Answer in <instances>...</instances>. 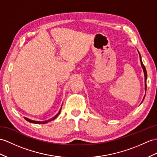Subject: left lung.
<instances>
[{"mask_svg": "<svg viewBox=\"0 0 157 157\" xmlns=\"http://www.w3.org/2000/svg\"><path fill=\"white\" fill-rule=\"evenodd\" d=\"M137 51H138V50H137ZM138 52H139V56H140V61L141 67H142V68H143V72H144V90H145V91H146V90H147V73L146 68H145V67L144 66V64H143V62H142V59H141V56H140V52H139V51H138ZM145 94H146V93H145ZM144 97H145V95L144 96L142 102H141V103H142V102H143V101H144ZM141 103H140V104H141Z\"/></svg>", "mask_w": 157, "mask_h": 157, "instance_id": "1", "label": "left lung"}]
</instances>
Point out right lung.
<instances>
[{"instance_id": "1", "label": "right lung", "mask_w": 157, "mask_h": 157, "mask_svg": "<svg viewBox=\"0 0 157 157\" xmlns=\"http://www.w3.org/2000/svg\"><path fill=\"white\" fill-rule=\"evenodd\" d=\"M61 108H62V106H61ZM61 108H60V109L59 110V113H57L55 117H53L52 118H51V119H48V120H47V121H36L31 120V119H30V118H26V117H25V119L26 121H27L28 122H29V123H34V124H45V123H48V122H50V121H53V120H55V118L59 115V114L60 113V111H61Z\"/></svg>"}]
</instances>
